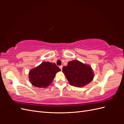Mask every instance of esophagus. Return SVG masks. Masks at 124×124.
<instances>
[{"instance_id": "obj_1", "label": "esophagus", "mask_w": 124, "mask_h": 124, "mask_svg": "<svg viewBox=\"0 0 124 124\" xmlns=\"http://www.w3.org/2000/svg\"><path fill=\"white\" fill-rule=\"evenodd\" d=\"M62 67H63V66H62V65H60V66L59 67V68H60V69H61V70H62Z\"/></svg>"}]
</instances>
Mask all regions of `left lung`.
Returning <instances> with one entry per match:
<instances>
[{"instance_id": "8db88e82", "label": "left lung", "mask_w": 124, "mask_h": 124, "mask_svg": "<svg viewBox=\"0 0 124 124\" xmlns=\"http://www.w3.org/2000/svg\"><path fill=\"white\" fill-rule=\"evenodd\" d=\"M62 71L70 85L81 87L93 80L94 75L90 65L78 60L68 62L67 66L62 68Z\"/></svg>"}]
</instances>
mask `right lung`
Listing matches in <instances>:
<instances>
[{
  "instance_id": "right-lung-1",
  "label": "right lung",
  "mask_w": 124,
  "mask_h": 124,
  "mask_svg": "<svg viewBox=\"0 0 124 124\" xmlns=\"http://www.w3.org/2000/svg\"><path fill=\"white\" fill-rule=\"evenodd\" d=\"M61 71L59 67L49 62H44L30 70L29 81L32 85L39 88H46L53 80L55 75Z\"/></svg>"
}]
</instances>
